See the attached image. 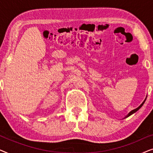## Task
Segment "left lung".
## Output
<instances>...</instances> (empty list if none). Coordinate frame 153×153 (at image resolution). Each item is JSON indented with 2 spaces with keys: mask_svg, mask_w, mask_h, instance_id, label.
I'll return each mask as SVG.
<instances>
[{
  "mask_svg": "<svg viewBox=\"0 0 153 153\" xmlns=\"http://www.w3.org/2000/svg\"><path fill=\"white\" fill-rule=\"evenodd\" d=\"M146 99H145V100H144V101L143 102V103H142V104H141V105H140V106H139V107H137V108H135V109H134V110H132V111H130V112H129V114H128V115H127V116L125 117V118H127V117H129V116H131V114H134V113H135V112H137V111H138V110H139V108H141L142 106H143V104H144V102H145V101H146Z\"/></svg>",
  "mask_w": 153,
  "mask_h": 153,
  "instance_id": "obj_1",
  "label": "left lung"
}]
</instances>
